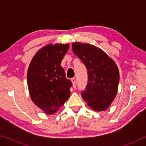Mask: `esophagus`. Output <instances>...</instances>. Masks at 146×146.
Segmentation results:
<instances>
[{
    "label": "esophagus",
    "instance_id": "esophagus-1",
    "mask_svg": "<svg viewBox=\"0 0 146 146\" xmlns=\"http://www.w3.org/2000/svg\"><path fill=\"white\" fill-rule=\"evenodd\" d=\"M71 82H72V84H73V87L75 88L76 87V79L75 78H71Z\"/></svg>",
    "mask_w": 146,
    "mask_h": 146
}]
</instances>
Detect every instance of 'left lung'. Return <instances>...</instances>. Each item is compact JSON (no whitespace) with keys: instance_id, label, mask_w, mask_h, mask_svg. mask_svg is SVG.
I'll list each match as a JSON object with an SVG mask.
<instances>
[{"instance_id":"left-lung-1","label":"left lung","mask_w":146,"mask_h":146,"mask_svg":"<svg viewBox=\"0 0 146 146\" xmlns=\"http://www.w3.org/2000/svg\"><path fill=\"white\" fill-rule=\"evenodd\" d=\"M75 55L85 64L88 82L82 97L95 111H103L110 107L118 91L119 70L115 62L104 51L88 43L74 42Z\"/></svg>"}]
</instances>
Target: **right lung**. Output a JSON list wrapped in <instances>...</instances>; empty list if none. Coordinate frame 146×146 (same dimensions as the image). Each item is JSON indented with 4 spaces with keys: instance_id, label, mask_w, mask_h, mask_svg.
Segmentation results:
<instances>
[{
    "instance_id": "obj_1",
    "label": "right lung",
    "mask_w": 146,
    "mask_h": 146,
    "mask_svg": "<svg viewBox=\"0 0 146 146\" xmlns=\"http://www.w3.org/2000/svg\"><path fill=\"white\" fill-rule=\"evenodd\" d=\"M69 44H49L36 53L29 64L27 81L30 97L46 114H54L70 96L72 86L60 66Z\"/></svg>"
}]
</instances>
